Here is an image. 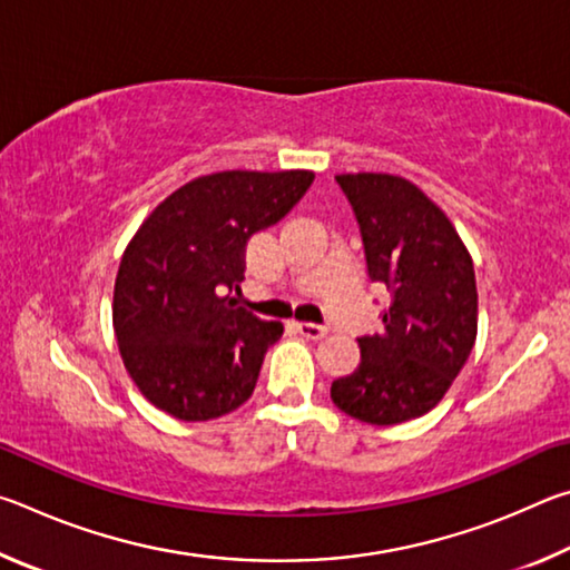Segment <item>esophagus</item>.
I'll return each instance as SVG.
<instances>
[{
  "label": "esophagus",
  "mask_w": 570,
  "mask_h": 570,
  "mask_svg": "<svg viewBox=\"0 0 570 570\" xmlns=\"http://www.w3.org/2000/svg\"><path fill=\"white\" fill-rule=\"evenodd\" d=\"M296 330L302 332L306 340H322V336H326V326H322V324H314V322H298L296 324Z\"/></svg>",
  "instance_id": "34e87169"
}]
</instances>
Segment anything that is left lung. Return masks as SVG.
Instances as JSON below:
<instances>
[{"instance_id": "1", "label": "left lung", "mask_w": 570, "mask_h": 570, "mask_svg": "<svg viewBox=\"0 0 570 570\" xmlns=\"http://www.w3.org/2000/svg\"><path fill=\"white\" fill-rule=\"evenodd\" d=\"M360 220L372 282L392 292L382 334L362 336V362L332 382L336 407L370 424L422 417L445 397L478 336L468 246L435 200L392 173L336 176Z\"/></svg>"}]
</instances>
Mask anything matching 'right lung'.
<instances>
[{
  "instance_id": "right-lung-1",
  "label": "right lung",
  "mask_w": 570,
  "mask_h": 570,
  "mask_svg": "<svg viewBox=\"0 0 570 570\" xmlns=\"http://www.w3.org/2000/svg\"><path fill=\"white\" fill-rule=\"evenodd\" d=\"M312 170H220L163 198L125 246L112 330L150 404L183 422L224 417L254 394L282 322L236 306L246 244L312 186Z\"/></svg>"
}]
</instances>
